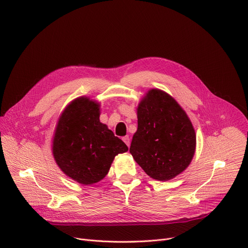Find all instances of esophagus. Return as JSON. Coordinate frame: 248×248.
I'll list each match as a JSON object with an SVG mask.
<instances>
[{"label":"esophagus","mask_w":248,"mask_h":248,"mask_svg":"<svg viewBox=\"0 0 248 248\" xmlns=\"http://www.w3.org/2000/svg\"><path fill=\"white\" fill-rule=\"evenodd\" d=\"M123 140H124V143L129 147V145H130V139L126 136V137L123 138Z\"/></svg>","instance_id":"1"}]
</instances>
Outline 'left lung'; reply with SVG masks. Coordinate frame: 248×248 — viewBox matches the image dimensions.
<instances>
[{"mask_svg": "<svg viewBox=\"0 0 248 248\" xmlns=\"http://www.w3.org/2000/svg\"><path fill=\"white\" fill-rule=\"evenodd\" d=\"M196 137L192 124L172 96L153 89L138 107V129L129 153L152 178L167 181L192 160Z\"/></svg>", "mask_w": 248, "mask_h": 248, "instance_id": "8db88e82", "label": "left lung"}]
</instances>
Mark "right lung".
<instances>
[{"label": "right lung", "mask_w": 248, "mask_h": 248, "mask_svg": "<svg viewBox=\"0 0 248 248\" xmlns=\"http://www.w3.org/2000/svg\"><path fill=\"white\" fill-rule=\"evenodd\" d=\"M127 151L126 144L100 122V105L89 97L76 98L61 114L53 139L54 158L78 184L98 183L114 156Z\"/></svg>", "instance_id": "1"}]
</instances>
